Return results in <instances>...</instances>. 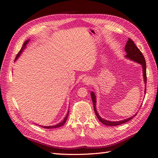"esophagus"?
I'll list each match as a JSON object with an SVG mask.
<instances>
[{"mask_svg": "<svg viewBox=\"0 0 158 158\" xmlns=\"http://www.w3.org/2000/svg\"><path fill=\"white\" fill-rule=\"evenodd\" d=\"M82 82L84 83V84H90L91 82V79L88 77H85L82 79Z\"/></svg>", "mask_w": 158, "mask_h": 158, "instance_id": "esophagus-1", "label": "esophagus"}]
</instances>
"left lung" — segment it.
I'll return each instance as SVG.
<instances>
[{
    "mask_svg": "<svg viewBox=\"0 0 158 158\" xmlns=\"http://www.w3.org/2000/svg\"><path fill=\"white\" fill-rule=\"evenodd\" d=\"M125 50L127 52V55H125V58L132 60L135 63H137L138 64H141L142 68V73H143V78H144V82L145 84V89H144V93L146 94V60L144 56H143L142 53L141 51L138 49L136 45L135 44V43L133 42L132 40H131L130 38H128V40L127 42V44L125 45ZM91 95V98H92V102L94 105V111L95 114H96V117L99 119V121L103 123V125H106L107 126H117V125H122L123 123H125L128 122V121L131 120V119L136 115V113L135 115H133L131 117H129L128 118L124 119V120L122 121H107L102 118L99 116V114H98L97 109L95 106H96V97H95V95L94 92H92L90 93Z\"/></svg>",
    "mask_w": 158,
    "mask_h": 158,
    "instance_id": "left-lung-1",
    "label": "left lung"
}]
</instances>
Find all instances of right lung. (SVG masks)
Returning <instances> with one entry per match:
<instances>
[{
	"mask_svg": "<svg viewBox=\"0 0 158 158\" xmlns=\"http://www.w3.org/2000/svg\"><path fill=\"white\" fill-rule=\"evenodd\" d=\"M30 40V39L26 40V41L24 42V44H23V46H22V49H20V51H19L18 55H16V59H15V61L18 59V57L20 56V55L22 53V52L23 51V50H24V49H26V45H27L28 43H29ZM69 111H68L67 114H66V117H64V118L63 119V121H62L60 123H59V124H57V125H53V126H41V127H44V128H59V127H62V126L64 125V123H66V120H67V117H68V115H69ZM40 126H41V125H40Z\"/></svg>",
	"mask_w": 158,
	"mask_h": 158,
	"instance_id": "right-lung-1",
	"label": "right lung"
}]
</instances>
